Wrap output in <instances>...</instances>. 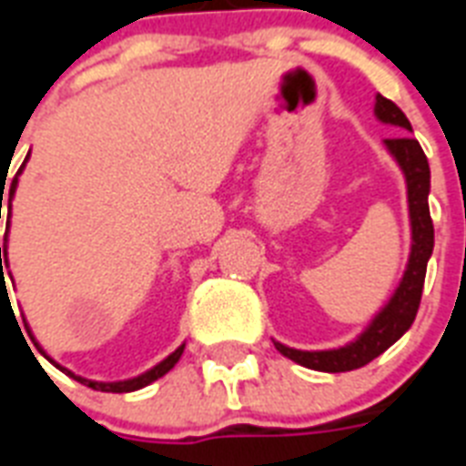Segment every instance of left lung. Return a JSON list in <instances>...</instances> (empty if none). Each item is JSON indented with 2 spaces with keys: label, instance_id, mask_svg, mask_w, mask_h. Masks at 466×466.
<instances>
[{
  "label": "left lung",
  "instance_id": "8db88e82",
  "mask_svg": "<svg viewBox=\"0 0 466 466\" xmlns=\"http://www.w3.org/2000/svg\"><path fill=\"white\" fill-rule=\"evenodd\" d=\"M375 113L382 123L399 127V133H411V123L404 116V111L394 101L384 98L382 94H377ZM384 145L394 155V159L399 161V167L406 176V188H409V215H411L413 234L409 266H406L404 278H401L394 298L390 299V305L372 319V324L353 343L336 348V350H314V353L295 350V348H288L283 343H276V348L285 358H290L298 365H305L309 370L348 372V370H358L362 365H368L370 360H375L377 355H382L391 343H397L409 331V326L413 324L416 311H419L423 283H426L428 258L433 254V219H431V210H428L431 168H428V159L423 155V149H420L419 140L411 137V135L390 137V140H384Z\"/></svg>",
  "mask_w": 466,
  "mask_h": 466
}]
</instances>
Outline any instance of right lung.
Instances as JSON below:
<instances>
[{"mask_svg": "<svg viewBox=\"0 0 466 466\" xmlns=\"http://www.w3.org/2000/svg\"><path fill=\"white\" fill-rule=\"evenodd\" d=\"M24 168V167H21ZM21 168H18L16 171V176H14V181H11V188H9V198L14 196V190H16V183H18V174H21ZM2 183H4V178H2ZM0 200H4V196L0 198ZM2 205V203H0ZM2 212V210H0ZM9 212H11V200H9ZM6 241V239H4ZM2 258H4V263H6V244H4V247H0V270H2V288L6 283H4V266H2ZM28 336H31V331H28ZM40 350V348H38ZM40 353H43V350H40ZM181 353H183V346L181 348H176L174 353L168 355L167 360H161L159 365H157V368H152L149 370V372H145V375H140V377H135V380H126V382H91V380H84V377H76V375H72V372H67V370L65 368H60V365H57V368L60 370H65V372H67L69 377H75L76 382H82V384H86V387H91V390H98V391H135V390H142V387H147L149 382H155V380H159V377H164L168 372V370L174 368L176 362H178V358H181ZM46 355V353H43ZM53 362V360H50ZM55 365V362H53Z\"/></svg>", "mask_w": 466, "mask_h": 466, "instance_id": "1", "label": "right lung"}]
</instances>
